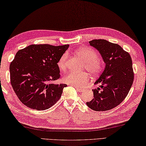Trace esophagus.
<instances>
[{"label": "esophagus", "instance_id": "esophagus-1", "mask_svg": "<svg viewBox=\"0 0 146 146\" xmlns=\"http://www.w3.org/2000/svg\"><path fill=\"white\" fill-rule=\"evenodd\" d=\"M76 89L78 90L79 92H82L83 90H84V89H80V88H79V87H76Z\"/></svg>", "mask_w": 146, "mask_h": 146}]
</instances>
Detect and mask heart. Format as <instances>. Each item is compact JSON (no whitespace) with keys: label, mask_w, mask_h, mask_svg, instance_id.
I'll list each match as a JSON object with an SVG mask.
<instances>
[{"label":"heart","mask_w":146,"mask_h":146,"mask_svg":"<svg viewBox=\"0 0 146 146\" xmlns=\"http://www.w3.org/2000/svg\"><path fill=\"white\" fill-rule=\"evenodd\" d=\"M76 54L84 60L83 68L89 71L92 76H98L104 69L103 63L98 58L97 52L90 47H82L76 50ZM68 54L64 53L59 58L57 66L61 70H64L66 67V60ZM89 76L87 72L76 73L69 72L63 77V81L70 85L77 87H82L88 83Z\"/></svg>","instance_id":"1"}]
</instances>
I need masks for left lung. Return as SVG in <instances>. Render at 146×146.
I'll use <instances>...</instances> for the list:
<instances>
[{"mask_svg":"<svg viewBox=\"0 0 146 146\" xmlns=\"http://www.w3.org/2000/svg\"><path fill=\"white\" fill-rule=\"evenodd\" d=\"M89 44L99 51L106 67L94 83L100 86L92 89L94 99L86 104L94 111H109L119 105L131 88L134 76L132 59L117 44L104 39H94Z\"/></svg>","mask_w":146,"mask_h":146,"instance_id":"8db88e82","label":"left lung"}]
</instances>
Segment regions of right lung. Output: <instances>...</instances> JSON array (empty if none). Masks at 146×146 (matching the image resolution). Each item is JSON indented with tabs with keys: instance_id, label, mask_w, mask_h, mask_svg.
<instances>
[{
	"instance_id": "1",
	"label": "right lung",
	"mask_w": 146,
	"mask_h": 146,
	"mask_svg": "<svg viewBox=\"0 0 146 146\" xmlns=\"http://www.w3.org/2000/svg\"><path fill=\"white\" fill-rule=\"evenodd\" d=\"M69 45L32 44L19 50L10 64V77L19 99L28 108L42 111L60 98L65 84L50 82L60 78L59 58Z\"/></svg>"
}]
</instances>
